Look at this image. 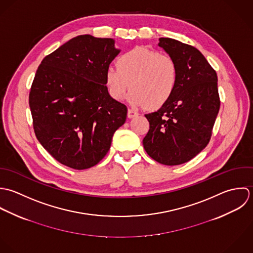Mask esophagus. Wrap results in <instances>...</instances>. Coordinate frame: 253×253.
<instances>
[{
    "mask_svg": "<svg viewBox=\"0 0 253 253\" xmlns=\"http://www.w3.org/2000/svg\"><path fill=\"white\" fill-rule=\"evenodd\" d=\"M127 115H128V118H133L135 116H138L139 112L134 110V109H132V108H128V114Z\"/></svg>",
    "mask_w": 253,
    "mask_h": 253,
    "instance_id": "esophagus-1",
    "label": "esophagus"
}]
</instances>
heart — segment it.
I'll return each mask as SVG.
<instances>
[{"instance_id":"obj_1","label":"heart","mask_w":253,"mask_h":253,"mask_svg":"<svg viewBox=\"0 0 253 253\" xmlns=\"http://www.w3.org/2000/svg\"><path fill=\"white\" fill-rule=\"evenodd\" d=\"M178 77V65L171 55L137 47L121 54L116 67L106 69L104 81L108 94L116 101L125 97L131 85L128 98L132 104L159 108L173 97Z\"/></svg>"}]
</instances>
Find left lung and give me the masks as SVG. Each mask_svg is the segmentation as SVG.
Instances as JSON below:
<instances>
[{
	"mask_svg": "<svg viewBox=\"0 0 253 253\" xmlns=\"http://www.w3.org/2000/svg\"><path fill=\"white\" fill-rule=\"evenodd\" d=\"M162 47L177 62L178 83L173 97L146 114L150 130L143 140L147 153L164 165L188 162L207 146L219 112L217 74L197 48L171 38Z\"/></svg>",
	"mask_w": 253,
	"mask_h": 253,
	"instance_id": "8db88e82",
	"label": "left lung"
}]
</instances>
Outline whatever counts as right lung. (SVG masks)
Returning a JSON list of instances; mask_svg holds the SVG:
<instances>
[{"instance_id": "obj_1", "label": "right lung", "mask_w": 253, "mask_h": 253, "mask_svg": "<svg viewBox=\"0 0 253 253\" xmlns=\"http://www.w3.org/2000/svg\"><path fill=\"white\" fill-rule=\"evenodd\" d=\"M119 53L114 40L80 35L44 57L29 93L36 138L59 163L76 170L98 164L109 151L127 106L104 81Z\"/></svg>"}]
</instances>
